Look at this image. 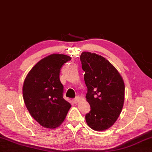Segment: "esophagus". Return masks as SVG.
<instances>
[{"mask_svg":"<svg viewBox=\"0 0 152 152\" xmlns=\"http://www.w3.org/2000/svg\"><path fill=\"white\" fill-rule=\"evenodd\" d=\"M79 100H80V98L78 97H76L75 98L73 99L72 102H73L74 103H77V102H78Z\"/></svg>","mask_w":152,"mask_h":152,"instance_id":"esophagus-1","label":"esophagus"}]
</instances>
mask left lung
Masks as SVG:
<instances>
[{
    "label": "left lung",
    "mask_w": 152,
    "mask_h": 152,
    "mask_svg": "<svg viewBox=\"0 0 152 152\" xmlns=\"http://www.w3.org/2000/svg\"><path fill=\"white\" fill-rule=\"evenodd\" d=\"M80 61L88 88L86 98L91 109L86 114V121L94 130H106L122 112L125 94L124 80L114 66L100 55L83 52Z\"/></svg>",
    "instance_id": "1"
}]
</instances>
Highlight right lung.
<instances>
[{"instance_id":"right-lung-1","label":"right lung","mask_w":152,"mask_h":152,"mask_svg":"<svg viewBox=\"0 0 152 152\" xmlns=\"http://www.w3.org/2000/svg\"><path fill=\"white\" fill-rule=\"evenodd\" d=\"M70 60L67 55H49L40 60L24 80L23 94L26 108L44 128L59 126L71 107L63 98L64 86L59 77L60 68Z\"/></svg>"}]
</instances>
